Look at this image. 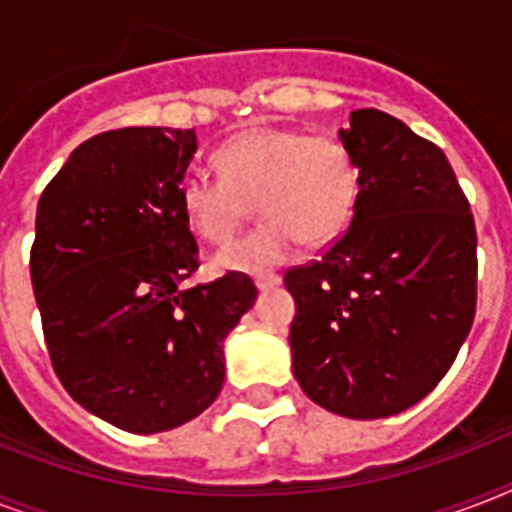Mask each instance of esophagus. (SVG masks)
<instances>
[{"instance_id":"obj_1","label":"esophagus","mask_w":512,"mask_h":512,"mask_svg":"<svg viewBox=\"0 0 512 512\" xmlns=\"http://www.w3.org/2000/svg\"><path fill=\"white\" fill-rule=\"evenodd\" d=\"M255 284L257 289L276 287V284H281V276L279 273H260V276H255Z\"/></svg>"}]
</instances>
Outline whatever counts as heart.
Segmentation results:
<instances>
[{
  "label": "heart",
  "mask_w": 512,
  "mask_h": 512,
  "mask_svg": "<svg viewBox=\"0 0 512 512\" xmlns=\"http://www.w3.org/2000/svg\"><path fill=\"white\" fill-rule=\"evenodd\" d=\"M217 177L188 175L180 209L188 228L223 244L255 209L263 220L212 257L215 271L255 273L284 263L300 244H327L348 225L358 196V164L337 135L295 127H249L212 151Z\"/></svg>",
  "instance_id": "obj_1"
}]
</instances>
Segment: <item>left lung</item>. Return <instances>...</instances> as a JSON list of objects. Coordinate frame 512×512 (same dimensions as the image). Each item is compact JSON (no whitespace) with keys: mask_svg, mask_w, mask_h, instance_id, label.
I'll return each mask as SVG.
<instances>
[{"mask_svg":"<svg viewBox=\"0 0 512 512\" xmlns=\"http://www.w3.org/2000/svg\"><path fill=\"white\" fill-rule=\"evenodd\" d=\"M358 164L350 225L284 273L292 369L311 401L350 420L414 406L449 372L476 316V223L452 164L377 108L342 130Z\"/></svg>","mask_w":512,"mask_h":512,"instance_id":"8db88e82","label":"left lung"}]
</instances>
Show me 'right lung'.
Listing matches in <instances>:
<instances>
[{"mask_svg":"<svg viewBox=\"0 0 512 512\" xmlns=\"http://www.w3.org/2000/svg\"><path fill=\"white\" fill-rule=\"evenodd\" d=\"M193 154V130L100 132L36 204L31 287L52 369L76 404L138 436L215 401L225 335L257 297L239 271L185 284L199 244L177 193Z\"/></svg>","mask_w":512,"mask_h":512,"instance_id":"right-lung-1","label":"right lung"}]
</instances>
